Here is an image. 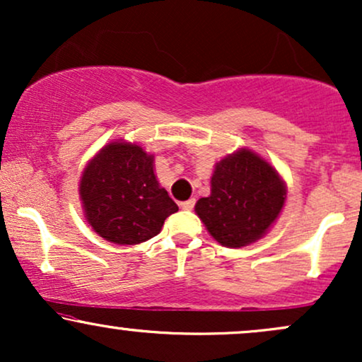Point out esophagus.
Segmentation results:
<instances>
[{"label":"esophagus","instance_id":"1","mask_svg":"<svg viewBox=\"0 0 362 362\" xmlns=\"http://www.w3.org/2000/svg\"><path fill=\"white\" fill-rule=\"evenodd\" d=\"M194 204H195V201L194 199H189V201H184V202H180V207L184 211H190L194 207Z\"/></svg>","mask_w":362,"mask_h":362}]
</instances>
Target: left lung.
I'll list each match as a JSON object with an SVG mask.
<instances>
[{
	"mask_svg": "<svg viewBox=\"0 0 362 362\" xmlns=\"http://www.w3.org/2000/svg\"><path fill=\"white\" fill-rule=\"evenodd\" d=\"M286 184L269 161L242 148L216 163L209 197L195 204L207 231L223 247H247L269 231L286 201Z\"/></svg>",
	"mask_w": 362,
	"mask_h": 362,
	"instance_id": "8db88e82",
	"label": "left lung"
}]
</instances>
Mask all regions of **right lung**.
Wrapping results in <instances>:
<instances>
[{
	"instance_id": "obj_1",
	"label": "right lung",
	"mask_w": 362,
	"mask_h": 362,
	"mask_svg": "<svg viewBox=\"0 0 362 362\" xmlns=\"http://www.w3.org/2000/svg\"><path fill=\"white\" fill-rule=\"evenodd\" d=\"M155 158L126 141L105 144L83 170L80 199L86 221L103 240L138 245L161 231L178 206L156 180Z\"/></svg>"
}]
</instances>
